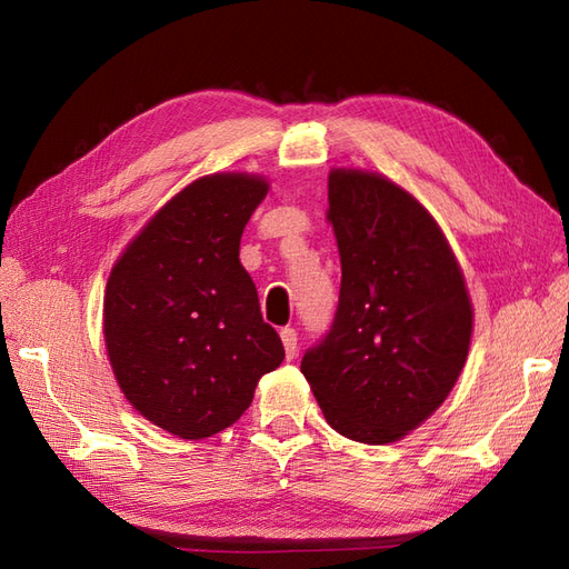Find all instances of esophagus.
I'll return each instance as SVG.
<instances>
[{"instance_id":"esophagus-1","label":"esophagus","mask_w":569,"mask_h":569,"mask_svg":"<svg viewBox=\"0 0 569 569\" xmlns=\"http://www.w3.org/2000/svg\"><path fill=\"white\" fill-rule=\"evenodd\" d=\"M282 337V343H284V353H287V360L297 358L299 353V339H297V330H291V327H284V330L280 332Z\"/></svg>"}]
</instances>
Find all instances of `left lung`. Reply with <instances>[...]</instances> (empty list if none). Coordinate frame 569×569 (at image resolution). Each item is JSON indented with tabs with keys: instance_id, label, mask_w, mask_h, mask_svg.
I'll list each match as a JSON object with an SVG mask.
<instances>
[{
	"instance_id": "1",
	"label": "left lung",
	"mask_w": 569,
	"mask_h": 569,
	"mask_svg": "<svg viewBox=\"0 0 569 569\" xmlns=\"http://www.w3.org/2000/svg\"><path fill=\"white\" fill-rule=\"evenodd\" d=\"M327 199L341 256L339 303L301 372L339 435L391 443L453 389L470 349L472 303L437 220L406 189L335 168Z\"/></svg>"
}]
</instances>
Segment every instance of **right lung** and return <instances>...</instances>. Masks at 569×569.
Instances as JSON below:
<instances>
[{
  "label": "right lung",
  "mask_w": 569,
  "mask_h": 569,
  "mask_svg": "<svg viewBox=\"0 0 569 569\" xmlns=\"http://www.w3.org/2000/svg\"><path fill=\"white\" fill-rule=\"evenodd\" d=\"M268 182L216 173L187 184L113 266L104 339L118 387L180 439L234 425L284 347L258 303L239 242Z\"/></svg>",
  "instance_id": "obj_1"
}]
</instances>
